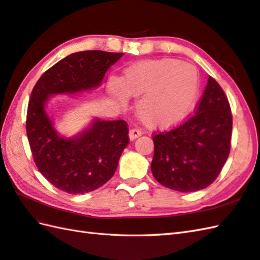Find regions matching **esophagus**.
<instances>
[{"label": "esophagus", "instance_id": "esophagus-1", "mask_svg": "<svg viewBox=\"0 0 260 260\" xmlns=\"http://www.w3.org/2000/svg\"><path fill=\"white\" fill-rule=\"evenodd\" d=\"M142 134H143V132L140 128H132L129 131V139L132 141H134L135 139H137V137L141 136Z\"/></svg>", "mask_w": 260, "mask_h": 260}]
</instances>
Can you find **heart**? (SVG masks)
<instances>
[{"mask_svg": "<svg viewBox=\"0 0 260 260\" xmlns=\"http://www.w3.org/2000/svg\"><path fill=\"white\" fill-rule=\"evenodd\" d=\"M108 88L123 106L127 96L140 97L136 112L144 124L170 127L183 120L194 107L199 76L190 63L163 59L132 66L121 80L110 78Z\"/></svg>", "mask_w": 260, "mask_h": 260, "instance_id": "obj_1", "label": "heart"}]
</instances>
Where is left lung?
Returning a JSON list of instances; mask_svg holds the SVG:
<instances>
[{
    "label": "left lung",
    "mask_w": 260,
    "mask_h": 260,
    "mask_svg": "<svg viewBox=\"0 0 260 260\" xmlns=\"http://www.w3.org/2000/svg\"><path fill=\"white\" fill-rule=\"evenodd\" d=\"M196 113L170 131L154 133L151 170L158 183L193 192L212 184L227 161L233 115L227 96L209 77Z\"/></svg>",
    "instance_id": "8db88e82"
}]
</instances>
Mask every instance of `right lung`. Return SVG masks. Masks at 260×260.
<instances>
[{"label":"right lung","mask_w":260,"mask_h":260,"mask_svg":"<svg viewBox=\"0 0 260 260\" xmlns=\"http://www.w3.org/2000/svg\"><path fill=\"white\" fill-rule=\"evenodd\" d=\"M124 53L80 51L60 60L33 87L26 112V135L38 170L57 189L79 194L98 189L112 179L119 157L128 145V127L123 119H96L74 140L57 135L45 110L53 93L91 89Z\"/></svg>","instance_id":"obj_1"}]
</instances>
